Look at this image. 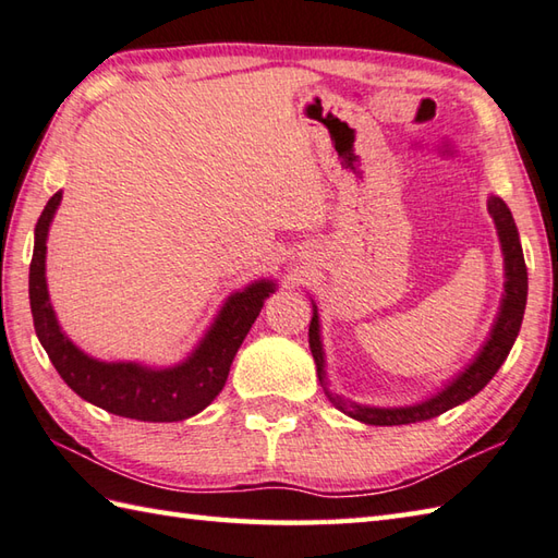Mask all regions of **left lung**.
<instances>
[{"label": "left lung", "instance_id": "8db88e82", "mask_svg": "<svg viewBox=\"0 0 558 558\" xmlns=\"http://www.w3.org/2000/svg\"><path fill=\"white\" fill-rule=\"evenodd\" d=\"M488 214H492V219L496 223L498 241H501L504 263H506V293L501 301V311H498L492 335H488L486 344L482 347L480 354H476V359L458 375V378L450 380V385H446L438 395L430 397V400L412 404V407L385 409V407H366V404L349 402L342 395L329 392L327 373H325V351L320 342V320H317V308L313 305L308 344L317 366V378H320L327 400L332 402L339 412H344L347 416L356 418V422L371 424V426H400V424L426 422V418L440 416L442 412H448V409L468 402L470 397L484 390V385L494 378L498 368H501V363L506 361L510 349L515 344V337L522 325V315H525L527 267H525V257H522L513 214H510V209L506 207V202L498 197L488 199Z\"/></svg>", "mask_w": 558, "mask_h": 558}]
</instances>
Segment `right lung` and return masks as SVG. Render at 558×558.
Returning a JSON list of instances; mask_svg holds the SVG:
<instances>
[{"label":"right lung","mask_w":558,"mask_h":558,"mask_svg":"<svg viewBox=\"0 0 558 558\" xmlns=\"http://www.w3.org/2000/svg\"><path fill=\"white\" fill-rule=\"evenodd\" d=\"M62 192L45 204L36 223V245L28 271V299L33 325L52 366L70 388L86 402L110 414L136 422H183L199 414L223 390L235 351L241 349L250 327L257 320L277 283L259 279L243 291H235L216 315L209 332L192 354L170 368H149L142 363H106L84 354L57 323L48 281H45V253L52 216L60 207Z\"/></svg>","instance_id":"add662e5"}]
</instances>
